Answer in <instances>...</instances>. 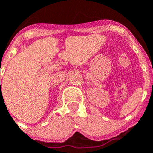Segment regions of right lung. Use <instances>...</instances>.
Here are the masks:
<instances>
[{"label":"right lung","mask_w":153,"mask_h":153,"mask_svg":"<svg viewBox=\"0 0 153 153\" xmlns=\"http://www.w3.org/2000/svg\"><path fill=\"white\" fill-rule=\"evenodd\" d=\"M0 85H1V82H0Z\"/></svg>","instance_id":"1"}]
</instances>
